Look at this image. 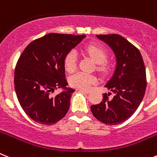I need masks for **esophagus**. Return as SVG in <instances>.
Here are the masks:
<instances>
[{"label": "esophagus", "mask_w": 157, "mask_h": 157, "mask_svg": "<svg viewBox=\"0 0 157 157\" xmlns=\"http://www.w3.org/2000/svg\"><path fill=\"white\" fill-rule=\"evenodd\" d=\"M78 90H79V91H81V92H83V93H85V94H90V90H83V89H78Z\"/></svg>", "instance_id": "esophagus-1"}]
</instances>
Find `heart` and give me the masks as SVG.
<instances>
[{
    "label": "heart",
    "mask_w": 157,
    "mask_h": 157,
    "mask_svg": "<svg viewBox=\"0 0 157 157\" xmlns=\"http://www.w3.org/2000/svg\"><path fill=\"white\" fill-rule=\"evenodd\" d=\"M86 52L96 63H98V69L105 71V64L104 63L107 58L106 51L101 46L90 45L86 48ZM64 66L67 71H74L77 67V52L71 50L66 55L64 58ZM97 77L91 74L85 72H78L70 77V84L74 87L78 89H89L92 84L97 82Z\"/></svg>",
    "instance_id": "1"
}]
</instances>
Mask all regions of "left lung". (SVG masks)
<instances>
[{
	"mask_svg": "<svg viewBox=\"0 0 157 157\" xmlns=\"http://www.w3.org/2000/svg\"><path fill=\"white\" fill-rule=\"evenodd\" d=\"M107 44L116 59L114 71L105 87L102 101L90 106L96 118L109 125L118 124L132 116L140 105L146 89L144 61L139 50L120 35H96ZM114 95L109 97V95Z\"/></svg>",
	"mask_w": 157,
	"mask_h": 157,
	"instance_id": "left-lung-1",
	"label": "left lung"
}]
</instances>
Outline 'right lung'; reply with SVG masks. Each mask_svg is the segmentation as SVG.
I'll return each mask as SVG.
<instances>
[{"instance_id": "obj_1", "label": "right lung", "mask_w": 157, "mask_h": 157, "mask_svg": "<svg viewBox=\"0 0 157 157\" xmlns=\"http://www.w3.org/2000/svg\"><path fill=\"white\" fill-rule=\"evenodd\" d=\"M85 37L49 33L30 43L20 56L15 90L22 109L35 121L50 125L67 113L75 90L67 86L64 58ZM59 88L62 91L54 96Z\"/></svg>"}]
</instances>
